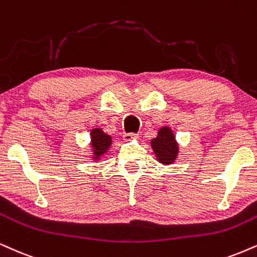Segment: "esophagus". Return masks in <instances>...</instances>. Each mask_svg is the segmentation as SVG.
Wrapping results in <instances>:
<instances>
[{"instance_id": "34e87169", "label": "esophagus", "mask_w": 257, "mask_h": 257, "mask_svg": "<svg viewBox=\"0 0 257 257\" xmlns=\"http://www.w3.org/2000/svg\"><path fill=\"white\" fill-rule=\"evenodd\" d=\"M138 138H139L138 134H134V133H126V134L123 135V140H124V141L137 140Z\"/></svg>"}]
</instances>
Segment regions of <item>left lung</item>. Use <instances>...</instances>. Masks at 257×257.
<instances>
[{
    "mask_svg": "<svg viewBox=\"0 0 257 257\" xmlns=\"http://www.w3.org/2000/svg\"><path fill=\"white\" fill-rule=\"evenodd\" d=\"M151 147L156 158L163 165H171L177 160L179 153L178 142L172 132V129L168 125L159 128L157 137L151 140Z\"/></svg>",
    "mask_w": 257,
    "mask_h": 257,
    "instance_id": "8db88e82",
    "label": "left lung"
}]
</instances>
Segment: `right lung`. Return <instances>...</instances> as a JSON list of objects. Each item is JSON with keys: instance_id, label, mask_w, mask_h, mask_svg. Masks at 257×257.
<instances>
[{"instance_id": "add662e5", "label": "right lung", "mask_w": 257, "mask_h": 257, "mask_svg": "<svg viewBox=\"0 0 257 257\" xmlns=\"http://www.w3.org/2000/svg\"><path fill=\"white\" fill-rule=\"evenodd\" d=\"M112 145V138L109 134L103 132L101 128H93L91 131V146L92 156L91 158L93 162H100L101 158L109 152V148Z\"/></svg>"}]
</instances>
